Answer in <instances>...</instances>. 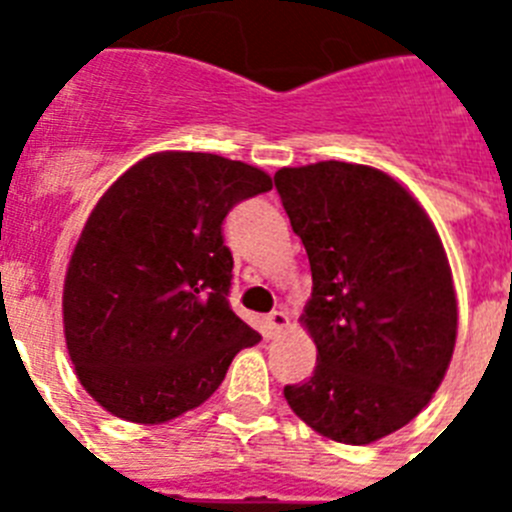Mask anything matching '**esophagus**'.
Wrapping results in <instances>:
<instances>
[{"instance_id":"obj_1","label":"esophagus","mask_w":512,"mask_h":512,"mask_svg":"<svg viewBox=\"0 0 512 512\" xmlns=\"http://www.w3.org/2000/svg\"><path fill=\"white\" fill-rule=\"evenodd\" d=\"M266 325H269V333L271 336H279V333H284L289 325V318H287V312L284 310H274L266 315Z\"/></svg>"}]
</instances>
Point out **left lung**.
<instances>
[{
    "mask_svg": "<svg viewBox=\"0 0 512 512\" xmlns=\"http://www.w3.org/2000/svg\"><path fill=\"white\" fill-rule=\"evenodd\" d=\"M312 295L300 323L318 348L284 397L312 431L364 446L431 402L456 343L454 279L436 225L387 171L346 161L279 169Z\"/></svg>",
    "mask_w": 512,
    "mask_h": 512,
    "instance_id": "1",
    "label": "left lung"
}]
</instances>
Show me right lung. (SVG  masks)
I'll return each mask as SVG.
<instances>
[{"label":"right lung","instance_id":"add662e5","mask_svg":"<svg viewBox=\"0 0 512 512\" xmlns=\"http://www.w3.org/2000/svg\"><path fill=\"white\" fill-rule=\"evenodd\" d=\"M271 176L215 153L140 158L99 197L63 282V333L81 387L140 425L179 418L261 336L230 310V207Z\"/></svg>","mask_w":512,"mask_h":512}]
</instances>
